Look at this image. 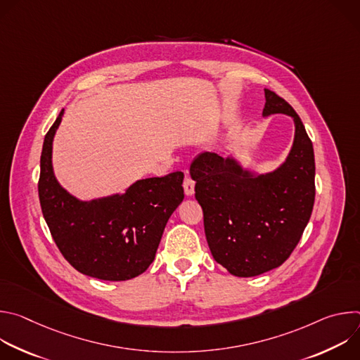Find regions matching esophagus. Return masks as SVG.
<instances>
[{
	"instance_id": "obj_1",
	"label": "esophagus",
	"mask_w": 360,
	"mask_h": 360,
	"mask_svg": "<svg viewBox=\"0 0 360 360\" xmlns=\"http://www.w3.org/2000/svg\"><path fill=\"white\" fill-rule=\"evenodd\" d=\"M184 191L186 195H192L195 191V181L186 174L185 179H184Z\"/></svg>"
}]
</instances>
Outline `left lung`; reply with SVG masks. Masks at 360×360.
Segmentation results:
<instances>
[{
  "instance_id": "1",
  "label": "left lung",
  "mask_w": 360,
  "mask_h": 360,
  "mask_svg": "<svg viewBox=\"0 0 360 360\" xmlns=\"http://www.w3.org/2000/svg\"><path fill=\"white\" fill-rule=\"evenodd\" d=\"M265 117L286 114L295 121L293 146L281 168L252 176L233 160L210 152L191 164L211 253L239 278L281 266L300 240L315 202L312 141L283 98L265 89Z\"/></svg>"
}]
</instances>
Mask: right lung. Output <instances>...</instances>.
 I'll return each instance as SVG.
<instances>
[{
    "label": "right lung",
    "mask_w": 360,
    "mask_h": 360,
    "mask_svg": "<svg viewBox=\"0 0 360 360\" xmlns=\"http://www.w3.org/2000/svg\"><path fill=\"white\" fill-rule=\"evenodd\" d=\"M64 110L45 135L38 195L42 215L64 258L102 281H128L152 264L165 225L184 199V174L136 181L124 195L81 202L57 182L51 152Z\"/></svg>",
    "instance_id": "add662e5"
}]
</instances>
